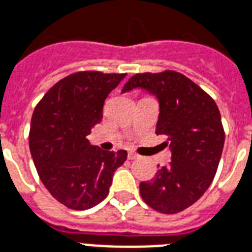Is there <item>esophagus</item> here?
Listing matches in <instances>:
<instances>
[{
  "mask_svg": "<svg viewBox=\"0 0 252 252\" xmlns=\"http://www.w3.org/2000/svg\"><path fill=\"white\" fill-rule=\"evenodd\" d=\"M137 158H139V155L136 154L135 151H129V152H128V159L129 160H135L137 159Z\"/></svg>",
  "mask_w": 252,
  "mask_h": 252,
  "instance_id": "obj_1",
  "label": "esophagus"
}]
</instances>
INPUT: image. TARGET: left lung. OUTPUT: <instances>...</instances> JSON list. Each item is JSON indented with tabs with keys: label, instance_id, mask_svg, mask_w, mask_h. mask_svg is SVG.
Segmentation results:
<instances>
[{
	"label": "left lung",
	"instance_id": "left-lung-1",
	"mask_svg": "<svg viewBox=\"0 0 252 252\" xmlns=\"http://www.w3.org/2000/svg\"><path fill=\"white\" fill-rule=\"evenodd\" d=\"M147 91L159 101L156 133L165 135L171 163L140 183V195L161 214H178L200 199L220 161L224 131L216 102L199 85L175 70L137 73L121 92Z\"/></svg>",
	"mask_w": 252,
	"mask_h": 252
}]
</instances>
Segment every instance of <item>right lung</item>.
Wrapping results in <instances>:
<instances>
[{"instance_id":"1","label":"right lung","mask_w":252,"mask_h":252,"mask_svg":"<svg viewBox=\"0 0 252 252\" xmlns=\"http://www.w3.org/2000/svg\"><path fill=\"white\" fill-rule=\"evenodd\" d=\"M124 73L77 72L60 80L34 108L29 148L41 182L68 208L83 211L109 193L126 151H102L87 136L102 119L108 94Z\"/></svg>"}]
</instances>
